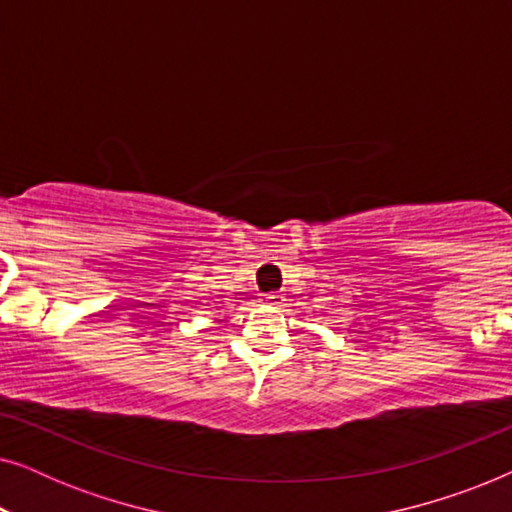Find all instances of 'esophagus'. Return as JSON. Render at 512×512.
<instances>
[{"instance_id": "1", "label": "esophagus", "mask_w": 512, "mask_h": 512, "mask_svg": "<svg viewBox=\"0 0 512 512\" xmlns=\"http://www.w3.org/2000/svg\"><path fill=\"white\" fill-rule=\"evenodd\" d=\"M261 300H263L265 305H270V307H279V305L284 303V296H282V293H263Z\"/></svg>"}]
</instances>
